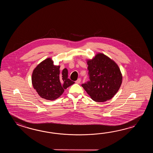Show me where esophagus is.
Returning a JSON list of instances; mask_svg holds the SVG:
<instances>
[{
    "mask_svg": "<svg viewBox=\"0 0 153 153\" xmlns=\"http://www.w3.org/2000/svg\"><path fill=\"white\" fill-rule=\"evenodd\" d=\"M80 82H81V79H80V78H79L78 80H76V81H75V82L76 83V84H80Z\"/></svg>",
    "mask_w": 153,
    "mask_h": 153,
    "instance_id": "1",
    "label": "esophagus"
}]
</instances>
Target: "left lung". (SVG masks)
<instances>
[{
	"label": "left lung",
	"mask_w": 153,
	"mask_h": 153,
	"mask_svg": "<svg viewBox=\"0 0 153 153\" xmlns=\"http://www.w3.org/2000/svg\"><path fill=\"white\" fill-rule=\"evenodd\" d=\"M90 81L82 85L95 102H105L113 97L120 88L123 75L115 62L102 53L86 59Z\"/></svg>",
	"instance_id": "1"
}]
</instances>
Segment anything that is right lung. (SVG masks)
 Instances as JSON below:
<instances>
[{
    "label": "right lung",
    "mask_w": 153,
    "mask_h": 153,
    "mask_svg": "<svg viewBox=\"0 0 153 153\" xmlns=\"http://www.w3.org/2000/svg\"><path fill=\"white\" fill-rule=\"evenodd\" d=\"M60 65H53L51 58H48L36 65L33 71L32 83L40 97L54 101L59 97L65 90L74 83L68 78V72Z\"/></svg>",
    "instance_id": "add662e5"
}]
</instances>
